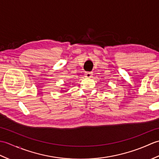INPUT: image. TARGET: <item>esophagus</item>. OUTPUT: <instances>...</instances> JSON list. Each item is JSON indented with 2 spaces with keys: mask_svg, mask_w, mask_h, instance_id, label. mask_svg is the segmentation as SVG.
I'll use <instances>...</instances> for the list:
<instances>
[{
  "mask_svg": "<svg viewBox=\"0 0 159 159\" xmlns=\"http://www.w3.org/2000/svg\"><path fill=\"white\" fill-rule=\"evenodd\" d=\"M92 75H93V74L91 72H86L85 73V76L87 78H91L92 76Z\"/></svg>",
  "mask_w": 159,
  "mask_h": 159,
  "instance_id": "esophagus-1",
  "label": "esophagus"
}]
</instances>
